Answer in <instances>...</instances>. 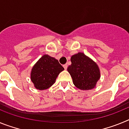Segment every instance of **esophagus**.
<instances>
[{
    "label": "esophagus",
    "instance_id": "obj_1",
    "mask_svg": "<svg viewBox=\"0 0 129 129\" xmlns=\"http://www.w3.org/2000/svg\"><path fill=\"white\" fill-rule=\"evenodd\" d=\"M63 67H64V68L65 69V70H67V67H68V64H64Z\"/></svg>",
    "mask_w": 129,
    "mask_h": 129
}]
</instances>
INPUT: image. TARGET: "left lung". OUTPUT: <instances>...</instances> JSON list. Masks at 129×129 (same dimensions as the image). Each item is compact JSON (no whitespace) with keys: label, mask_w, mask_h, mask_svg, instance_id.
<instances>
[{"label":"left lung","mask_w":129,"mask_h":129,"mask_svg":"<svg viewBox=\"0 0 129 129\" xmlns=\"http://www.w3.org/2000/svg\"><path fill=\"white\" fill-rule=\"evenodd\" d=\"M71 62L67 70L75 86L83 90L95 87L100 77V69L96 63L83 53L72 55Z\"/></svg>","instance_id":"1"}]
</instances>
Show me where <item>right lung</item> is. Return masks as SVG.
Instances as JSON below:
<instances>
[{"label":"right lung","mask_w":129,"mask_h":129,"mask_svg":"<svg viewBox=\"0 0 129 129\" xmlns=\"http://www.w3.org/2000/svg\"><path fill=\"white\" fill-rule=\"evenodd\" d=\"M63 70L57 59L44 55L33 67L31 79L37 89H47L54 84L59 73Z\"/></svg>","instance_id":"obj_1"}]
</instances>
